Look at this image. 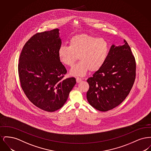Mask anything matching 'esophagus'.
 <instances>
[{
    "mask_svg": "<svg viewBox=\"0 0 151 151\" xmlns=\"http://www.w3.org/2000/svg\"><path fill=\"white\" fill-rule=\"evenodd\" d=\"M76 82H77V83H80V82L81 81L82 79L80 78H76Z\"/></svg>",
    "mask_w": 151,
    "mask_h": 151,
    "instance_id": "obj_1",
    "label": "esophagus"
}]
</instances>
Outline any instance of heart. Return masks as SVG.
<instances>
[{"label":"heart","mask_w":151,"mask_h":151,"mask_svg":"<svg viewBox=\"0 0 151 151\" xmlns=\"http://www.w3.org/2000/svg\"><path fill=\"white\" fill-rule=\"evenodd\" d=\"M109 53L108 43L102 38L86 34L73 36L69 46H61L58 50L60 61L72 67L79 58L80 62L73 66L70 73L75 76H84L89 70L96 72L106 62Z\"/></svg>","instance_id":"b5f03b06"}]
</instances>
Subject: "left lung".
Returning <instances> with one entry per match:
<instances>
[{
  "instance_id": "1",
  "label": "left lung",
  "mask_w": 151,
  "mask_h": 151,
  "mask_svg": "<svg viewBox=\"0 0 151 151\" xmlns=\"http://www.w3.org/2000/svg\"><path fill=\"white\" fill-rule=\"evenodd\" d=\"M136 76V62L130 47L113 45L105 63L87 79V100L96 109L106 111L121 104L129 94Z\"/></svg>"
}]
</instances>
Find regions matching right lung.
<instances>
[{
	"instance_id": "1",
	"label": "right lung",
	"mask_w": 151,
	"mask_h": 151,
	"mask_svg": "<svg viewBox=\"0 0 151 151\" xmlns=\"http://www.w3.org/2000/svg\"><path fill=\"white\" fill-rule=\"evenodd\" d=\"M59 30L32 36L24 46L18 71L22 89L37 108L53 112L62 108L75 85V78L63 79L67 70L58 57Z\"/></svg>"
}]
</instances>
